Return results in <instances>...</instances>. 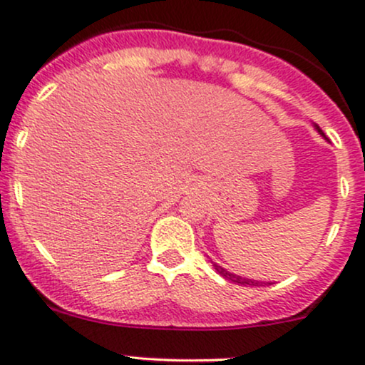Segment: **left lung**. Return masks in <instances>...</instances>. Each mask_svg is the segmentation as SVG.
<instances>
[{
	"label": "left lung",
	"instance_id": "obj_1",
	"mask_svg": "<svg viewBox=\"0 0 365 365\" xmlns=\"http://www.w3.org/2000/svg\"><path fill=\"white\" fill-rule=\"evenodd\" d=\"M314 129H317L318 131V134H322V136L325 138V134H324V131H322L320 128H318L317 124H314ZM325 140H327V138H325ZM213 264V267H215V271H217L218 274L220 276H224L225 279H229V282H232V283H237V285H250V287H260V283L262 282H257V279H250V278H245V276H240V274H234V273H231V271H227V269H224V267L222 266H218L217 262H212ZM267 283V282H266ZM271 285V283H269Z\"/></svg>",
	"mask_w": 365,
	"mask_h": 365
}]
</instances>
